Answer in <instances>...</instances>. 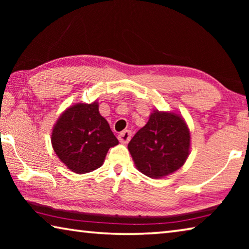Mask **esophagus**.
I'll return each instance as SVG.
<instances>
[{
  "label": "esophagus",
  "mask_w": 249,
  "mask_h": 249,
  "mask_svg": "<svg viewBox=\"0 0 249 249\" xmlns=\"http://www.w3.org/2000/svg\"><path fill=\"white\" fill-rule=\"evenodd\" d=\"M132 137V132L129 129H125L119 134V141L122 142H128Z\"/></svg>",
  "instance_id": "1"
}]
</instances>
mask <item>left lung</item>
<instances>
[{"instance_id": "1", "label": "left lung", "mask_w": 249, "mask_h": 249, "mask_svg": "<svg viewBox=\"0 0 249 249\" xmlns=\"http://www.w3.org/2000/svg\"><path fill=\"white\" fill-rule=\"evenodd\" d=\"M190 133L175 113L155 111L135 134L128 150L137 169L150 178H161L178 170L188 158Z\"/></svg>"}]
</instances>
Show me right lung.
Instances as JSON below:
<instances>
[{
    "label": "right lung",
    "instance_id": "add662e5",
    "mask_svg": "<svg viewBox=\"0 0 249 249\" xmlns=\"http://www.w3.org/2000/svg\"><path fill=\"white\" fill-rule=\"evenodd\" d=\"M54 153L77 174L98 169L108 149L119 144L96 102L79 103L59 117L52 134Z\"/></svg>",
    "mask_w": 249,
    "mask_h": 249
}]
</instances>
